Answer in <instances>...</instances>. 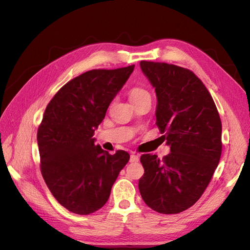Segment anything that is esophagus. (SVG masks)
<instances>
[{
  "label": "esophagus",
  "instance_id": "1",
  "mask_svg": "<svg viewBox=\"0 0 250 250\" xmlns=\"http://www.w3.org/2000/svg\"><path fill=\"white\" fill-rule=\"evenodd\" d=\"M140 161V157L137 154H131L130 155V163H138Z\"/></svg>",
  "mask_w": 250,
  "mask_h": 250
}]
</instances>
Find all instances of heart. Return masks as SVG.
<instances>
[{"label": "heart", "mask_w": 250, "mask_h": 250, "mask_svg": "<svg viewBox=\"0 0 250 250\" xmlns=\"http://www.w3.org/2000/svg\"><path fill=\"white\" fill-rule=\"evenodd\" d=\"M145 97H150V94L147 92L146 89H144L142 87H133L130 89L129 92V98H130V101H137L142 99V98H145Z\"/></svg>", "instance_id": "heart-1"}]
</instances>
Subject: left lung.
<instances>
[{
    "label": "left lung",
    "mask_w": 250,
    "mask_h": 250,
    "mask_svg": "<svg viewBox=\"0 0 250 250\" xmlns=\"http://www.w3.org/2000/svg\"><path fill=\"white\" fill-rule=\"evenodd\" d=\"M140 66L155 88V124L171 151L163 160L141 156L145 173L140 193L158 213L178 214L201 197L220 161L221 120L208 90L190 70L152 62Z\"/></svg>",
    "instance_id": "left-lung-1"
}]
</instances>
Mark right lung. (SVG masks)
<instances>
[{
	"label": "right lung",
	"instance_id": "obj_1",
	"mask_svg": "<svg viewBox=\"0 0 250 250\" xmlns=\"http://www.w3.org/2000/svg\"><path fill=\"white\" fill-rule=\"evenodd\" d=\"M133 69L83 73L60 88L44 110L37 130L42 174L52 195L72 213L101 208L129 161L125 151L110 155L96 146L94 132Z\"/></svg>",
	"mask_w": 250,
	"mask_h": 250
}]
</instances>
